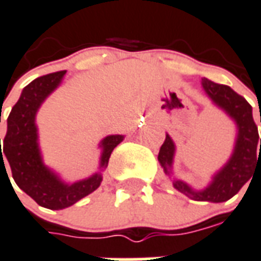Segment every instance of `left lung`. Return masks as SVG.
Listing matches in <instances>:
<instances>
[{
  "label": "left lung",
  "mask_w": 261,
  "mask_h": 261,
  "mask_svg": "<svg viewBox=\"0 0 261 261\" xmlns=\"http://www.w3.org/2000/svg\"><path fill=\"white\" fill-rule=\"evenodd\" d=\"M200 86L212 103L228 116L237 127L235 144L229 159L212 175L209 184L202 190H195L182 179L175 178L173 174L175 144L169 134H166L165 142L160 146L158 160L165 174L173 181V187L181 194L190 199L220 203L231 199L252 178L254 167L258 165V160H261V138H258L252 106L244 96L237 94L231 87L217 84L204 77L200 80Z\"/></svg>",
  "instance_id": "1"
}]
</instances>
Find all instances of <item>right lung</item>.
I'll return each instance as SVG.
<instances>
[{"label": "right lung", "instance_id": "add662e5", "mask_svg": "<svg viewBox=\"0 0 261 261\" xmlns=\"http://www.w3.org/2000/svg\"><path fill=\"white\" fill-rule=\"evenodd\" d=\"M65 74L66 70L45 74L24 87L8 116L3 149L0 138V169L1 166L5 169L4 163H9L17 187L40 206L51 210L69 207L94 192L101 185L102 171L108 167L111 153L124 140V136L120 134L105 137L98 145L101 149L98 171L71 184L44 163L36 116L44 101L61 86Z\"/></svg>", "mask_w": 261, "mask_h": 261}]
</instances>
